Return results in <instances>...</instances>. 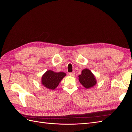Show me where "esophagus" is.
Segmentation results:
<instances>
[{
	"instance_id": "esophagus-1",
	"label": "esophagus",
	"mask_w": 132,
	"mask_h": 132,
	"mask_svg": "<svg viewBox=\"0 0 132 132\" xmlns=\"http://www.w3.org/2000/svg\"><path fill=\"white\" fill-rule=\"evenodd\" d=\"M69 75L70 76H74L75 75V72H70L69 73Z\"/></svg>"
}]
</instances>
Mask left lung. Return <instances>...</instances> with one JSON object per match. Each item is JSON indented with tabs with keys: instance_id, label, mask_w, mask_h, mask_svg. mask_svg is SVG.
<instances>
[{
	"instance_id": "1",
	"label": "left lung",
	"mask_w": 132,
	"mask_h": 132,
	"mask_svg": "<svg viewBox=\"0 0 132 132\" xmlns=\"http://www.w3.org/2000/svg\"><path fill=\"white\" fill-rule=\"evenodd\" d=\"M78 77L80 83L86 88H91L96 85V81L95 76L88 69H83L81 75Z\"/></svg>"
}]
</instances>
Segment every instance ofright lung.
<instances>
[{
  "label": "right lung",
  "mask_w": 132,
  "mask_h": 132,
  "mask_svg": "<svg viewBox=\"0 0 132 132\" xmlns=\"http://www.w3.org/2000/svg\"><path fill=\"white\" fill-rule=\"evenodd\" d=\"M65 76L66 74L64 72L56 73L48 70L42 77V84L47 88L54 89Z\"/></svg>",
  "instance_id": "add662e5"
}]
</instances>
